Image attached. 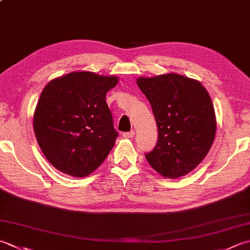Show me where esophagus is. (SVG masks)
Instances as JSON below:
<instances>
[{"label": "esophagus", "mask_w": 250, "mask_h": 250, "mask_svg": "<svg viewBox=\"0 0 250 250\" xmlns=\"http://www.w3.org/2000/svg\"><path fill=\"white\" fill-rule=\"evenodd\" d=\"M134 134H135V132H134L133 130H132V131H130V132H125V133L122 134V136H124L125 139H131V138H133Z\"/></svg>", "instance_id": "obj_1"}]
</instances>
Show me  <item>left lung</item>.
Wrapping results in <instances>:
<instances>
[{"label":"left lung","mask_w":250,"mask_h":250,"mask_svg":"<svg viewBox=\"0 0 250 250\" xmlns=\"http://www.w3.org/2000/svg\"><path fill=\"white\" fill-rule=\"evenodd\" d=\"M136 84L150 103L158 141L145 157L164 178L177 179L202 163L216 138L217 120L209 93L199 81L179 73L140 77Z\"/></svg>","instance_id":"1"}]
</instances>
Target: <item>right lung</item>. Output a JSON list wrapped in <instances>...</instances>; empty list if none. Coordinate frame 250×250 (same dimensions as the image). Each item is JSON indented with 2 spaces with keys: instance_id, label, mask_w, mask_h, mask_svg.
I'll list each match as a JSON object with an SVG mask.
<instances>
[{
  "instance_id": "obj_1",
  "label": "right lung",
  "mask_w": 250,
  "mask_h": 250,
  "mask_svg": "<svg viewBox=\"0 0 250 250\" xmlns=\"http://www.w3.org/2000/svg\"><path fill=\"white\" fill-rule=\"evenodd\" d=\"M118 82L116 76L75 71L44 86L34 110L33 130L54 168L83 178L103 164L118 136L106 103V93Z\"/></svg>"
}]
</instances>
